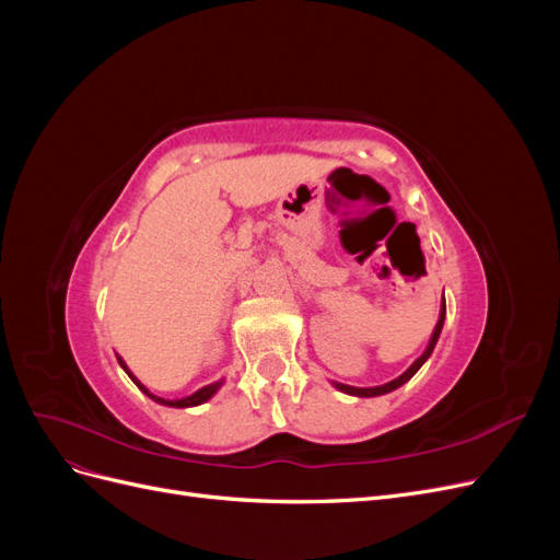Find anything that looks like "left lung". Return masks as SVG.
I'll return each mask as SVG.
<instances>
[{"mask_svg": "<svg viewBox=\"0 0 560 560\" xmlns=\"http://www.w3.org/2000/svg\"><path fill=\"white\" fill-rule=\"evenodd\" d=\"M444 315H446V303H444V308H442V315H439V322H436L434 334H432V338H430L428 350L422 352L420 358H418L409 369H406L399 378L389 381V383H385V385H378V387H352V385H343V383H336V387L343 389V393H348V395H358V397H376V395L393 393V389H397L399 385H404L406 381H409V378L416 374V371L422 366V362H425V360L430 358V354H432V350H434V346H436V338H439V334H442V327H444Z\"/></svg>", "mask_w": 560, "mask_h": 560, "instance_id": "1", "label": "left lung"}]
</instances>
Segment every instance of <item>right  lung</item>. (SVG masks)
I'll return each instance as SVG.
<instances>
[{
    "instance_id": "obj_1",
    "label": "right lung",
    "mask_w": 560,
    "mask_h": 560,
    "mask_svg": "<svg viewBox=\"0 0 560 560\" xmlns=\"http://www.w3.org/2000/svg\"><path fill=\"white\" fill-rule=\"evenodd\" d=\"M118 362H121V366L126 369V374L135 381V383H138L140 385V389H142V393L144 395H149L151 399H154V401H159V404H165V406H177V409H184V406H198V404H202V401H208L214 393H217V389H219V385H222V383H210V385H206V387H200L198 389V393H194V395H189V397H182V399H163V397H156V395H151L149 393V389L138 381V378H135L132 374H130V371H128V366L124 364V360H118Z\"/></svg>"
}]
</instances>
